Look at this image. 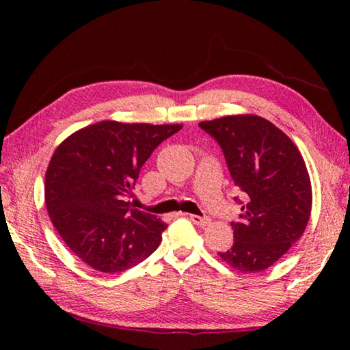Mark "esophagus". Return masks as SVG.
<instances>
[{"mask_svg":"<svg viewBox=\"0 0 350 350\" xmlns=\"http://www.w3.org/2000/svg\"><path fill=\"white\" fill-rule=\"evenodd\" d=\"M189 219L194 222L196 226H198V227H206V226L211 224V219L209 218L198 217V215H189Z\"/></svg>","mask_w":350,"mask_h":350,"instance_id":"esophagus-1","label":"esophagus"}]
</instances>
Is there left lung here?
Wrapping results in <instances>:
<instances>
[{
    "instance_id": "8db88e82",
    "label": "left lung",
    "mask_w": 350,
    "mask_h": 350,
    "mask_svg": "<svg viewBox=\"0 0 350 350\" xmlns=\"http://www.w3.org/2000/svg\"><path fill=\"white\" fill-rule=\"evenodd\" d=\"M200 128L219 143L245 198L242 221L232 222V248L218 256L242 273L265 271L306 232L313 203L306 161L284 132L256 114L206 120Z\"/></svg>"
}]
</instances>
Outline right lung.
Listing matches in <instances>:
<instances>
[{
    "label": "right lung",
    "mask_w": 350,
    "mask_h": 350,
    "mask_svg": "<svg viewBox=\"0 0 350 350\" xmlns=\"http://www.w3.org/2000/svg\"><path fill=\"white\" fill-rule=\"evenodd\" d=\"M182 124L102 120L55 148L44 176V204L64 243L94 271L116 273L159 247L167 224L133 209L139 168Z\"/></svg>",
    "instance_id": "right-lung-1"
}]
</instances>
